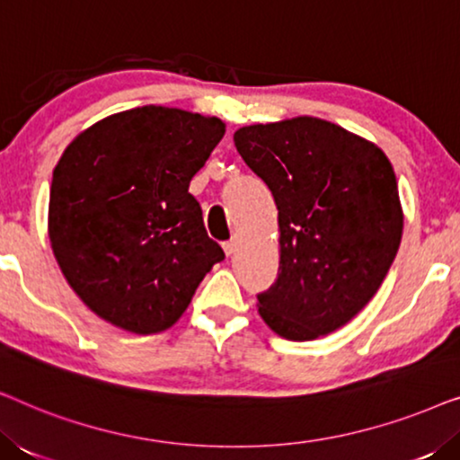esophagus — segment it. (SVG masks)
Listing matches in <instances>:
<instances>
[{
	"mask_svg": "<svg viewBox=\"0 0 460 460\" xmlns=\"http://www.w3.org/2000/svg\"><path fill=\"white\" fill-rule=\"evenodd\" d=\"M224 253L228 255V257L236 253V241H234V238H232V241H226L224 243Z\"/></svg>",
	"mask_w": 460,
	"mask_h": 460,
	"instance_id": "1",
	"label": "esophagus"
}]
</instances>
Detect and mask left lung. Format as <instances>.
I'll return each mask as SVG.
<instances>
[{
	"mask_svg": "<svg viewBox=\"0 0 460 460\" xmlns=\"http://www.w3.org/2000/svg\"><path fill=\"white\" fill-rule=\"evenodd\" d=\"M234 146L279 209V276L257 295L263 323L291 341L341 329L379 291L398 253L404 216L392 163L316 117L241 128Z\"/></svg>",
	"mask_w": 460,
	"mask_h": 460,
	"instance_id": "8db88e82",
	"label": "left lung"
}]
</instances>
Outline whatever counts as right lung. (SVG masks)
I'll list each match as a JSON object with an SVG mask.
<instances>
[{"label":"right lung","mask_w":460,"mask_h":460,"mask_svg":"<svg viewBox=\"0 0 460 460\" xmlns=\"http://www.w3.org/2000/svg\"><path fill=\"white\" fill-rule=\"evenodd\" d=\"M224 131L217 117L140 106L92 125L60 156L49 243L68 285L106 323L137 335L169 329L224 260L188 192Z\"/></svg>","instance_id":"obj_1"}]
</instances>
